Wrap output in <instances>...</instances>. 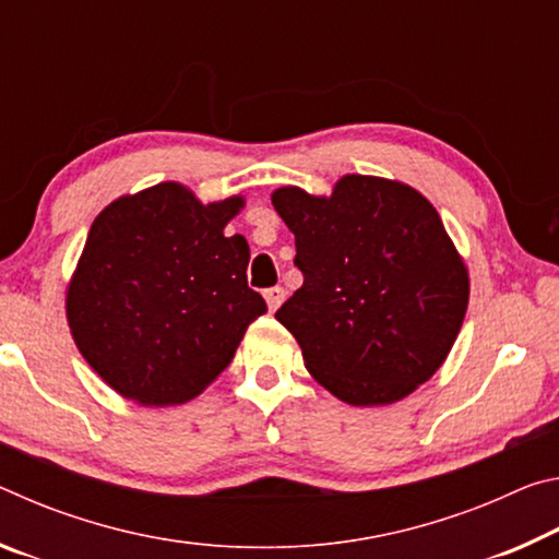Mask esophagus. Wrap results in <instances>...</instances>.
Returning <instances> with one entry per match:
<instances>
[{
	"label": "esophagus",
	"instance_id": "esophagus-1",
	"mask_svg": "<svg viewBox=\"0 0 559 559\" xmlns=\"http://www.w3.org/2000/svg\"><path fill=\"white\" fill-rule=\"evenodd\" d=\"M263 296H266L269 310H271V313H273V310H278V308H281L283 298H286V290H283L281 286H273V288H269L266 293H263Z\"/></svg>",
	"mask_w": 559,
	"mask_h": 559
}]
</instances>
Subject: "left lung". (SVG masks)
<instances>
[{
  "mask_svg": "<svg viewBox=\"0 0 559 559\" xmlns=\"http://www.w3.org/2000/svg\"><path fill=\"white\" fill-rule=\"evenodd\" d=\"M302 286L276 320L306 370L353 406L404 400L439 370L468 308V271L427 197L345 175L330 197L281 187Z\"/></svg>",
  "mask_w": 559,
  "mask_h": 559,
  "instance_id": "1",
  "label": "left lung"
}]
</instances>
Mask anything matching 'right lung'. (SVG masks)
Listing matches in <instances>:
<instances>
[{"label": "right lung", "mask_w": 559, "mask_h": 559, "mask_svg": "<svg viewBox=\"0 0 559 559\" xmlns=\"http://www.w3.org/2000/svg\"><path fill=\"white\" fill-rule=\"evenodd\" d=\"M243 197L202 204L163 182L110 202L66 290L75 347L118 394L194 400L231 362L266 300L246 283L249 243L224 229Z\"/></svg>", "instance_id": "obj_1"}]
</instances>
